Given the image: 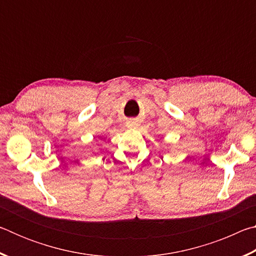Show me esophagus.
<instances>
[{
	"label": "esophagus",
	"instance_id": "esophagus-1",
	"mask_svg": "<svg viewBox=\"0 0 256 256\" xmlns=\"http://www.w3.org/2000/svg\"><path fill=\"white\" fill-rule=\"evenodd\" d=\"M128 126L130 128H136L138 126V122H136V120H128Z\"/></svg>",
	"mask_w": 256,
	"mask_h": 256
}]
</instances>
